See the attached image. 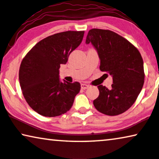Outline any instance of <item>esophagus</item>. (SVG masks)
<instances>
[{"label": "esophagus", "mask_w": 159, "mask_h": 159, "mask_svg": "<svg viewBox=\"0 0 159 159\" xmlns=\"http://www.w3.org/2000/svg\"><path fill=\"white\" fill-rule=\"evenodd\" d=\"M88 87H89V85H87V84H81V89H87Z\"/></svg>", "instance_id": "34e87169"}]
</instances>
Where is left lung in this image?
Listing matches in <instances>:
<instances>
[{"label":"left lung","instance_id":"1","mask_svg":"<svg viewBox=\"0 0 159 159\" xmlns=\"http://www.w3.org/2000/svg\"><path fill=\"white\" fill-rule=\"evenodd\" d=\"M89 43L98 52L100 70L107 72L113 79L111 89L98 86L100 93L93 101L94 107L108 116L123 113L134 103L143 86L141 54L127 39L109 30H90L86 39V44Z\"/></svg>","mask_w":159,"mask_h":159}]
</instances>
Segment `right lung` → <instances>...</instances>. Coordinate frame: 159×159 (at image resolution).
Returning a JSON list of instances; mask_svg holds the SVG:
<instances>
[{
    "label": "right lung",
    "mask_w": 159,
    "mask_h": 159,
    "mask_svg": "<svg viewBox=\"0 0 159 159\" xmlns=\"http://www.w3.org/2000/svg\"><path fill=\"white\" fill-rule=\"evenodd\" d=\"M84 34V31H68L49 36L36 44L22 61L20 85L26 102L38 114L53 117L71 108L81 84L61 81L59 68L80 45Z\"/></svg>",
    "instance_id": "add662e5"
}]
</instances>
